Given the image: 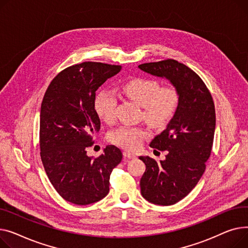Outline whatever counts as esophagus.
Returning a JSON list of instances; mask_svg holds the SVG:
<instances>
[{"instance_id": "34e87169", "label": "esophagus", "mask_w": 248, "mask_h": 248, "mask_svg": "<svg viewBox=\"0 0 248 248\" xmlns=\"http://www.w3.org/2000/svg\"><path fill=\"white\" fill-rule=\"evenodd\" d=\"M123 155H124L125 158H128V159H133V158L136 157L134 153H131V152H129V151H124V152H123Z\"/></svg>"}]
</instances>
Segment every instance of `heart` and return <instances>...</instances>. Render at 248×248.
Returning a JSON list of instances; mask_svg holds the SVG:
<instances>
[{
  "mask_svg": "<svg viewBox=\"0 0 248 248\" xmlns=\"http://www.w3.org/2000/svg\"><path fill=\"white\" fill-rule=\"evenodd\" d=\"M123 92L143 107V117L148 124L162 128L175 114L179 104V92L174 85L161 86L158 80L151 78H131L122 86ZM118 96L113 90H101L95 99V111L99 118L106 123L115 120ZM149 132L140 127L123 125L109 133V140L128 150L141 146Z\"/></svg>",
  "mask_w": 248,
  "mask_h": 248,
  "instance_id": "obj_1",
  "label": "heart"
}]
</instances>
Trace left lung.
Returning <instances> with one entry per match:
<instances>
[{
    "label": "left lung",
    "mask_w": 248,
    "mask_h": 248,
    "mask_svg": "<svg viewBox=\"0 0 248 248\" xmlns=\"http://www.w3.org/2000/svg\"><path fill=\"white\" fill-rule=\"evenodd\" d=\"M140 70L166 78L179 92V104L166 129L150 143L167 151L158 163L149 156L139 159L146 165L140 180L142 196L153 204L172 205L187 196L205 171L211 154L215 108L206 85L196 73L176 60L145 63Z\"/></svg>",
    "instance_id": "1"
}]
</instances>
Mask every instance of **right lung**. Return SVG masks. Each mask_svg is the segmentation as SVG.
I'll return each instance as SVG.
<instances>
[{
  "label": "right lung",
  "instance_id": "right-lung-1",
  "mask_svg": "<svg viewBox=\"0 0 248 248\" xmlns=\"http://www.w3.org/2000/svg\"><path fill=\"white\" fill-rule=\"evenodd\" d=\"M121 69L98 62L73 65L52 80L44 95L41 159L56 191L74 204L88 205L104 198L110 174L122 160L121 150L114 145L97 158L87 155L101 125L95 111L96 91Z\"/></svg>",
  "mask_w": 248,
  "mask_h": 248
}]
</instances>
